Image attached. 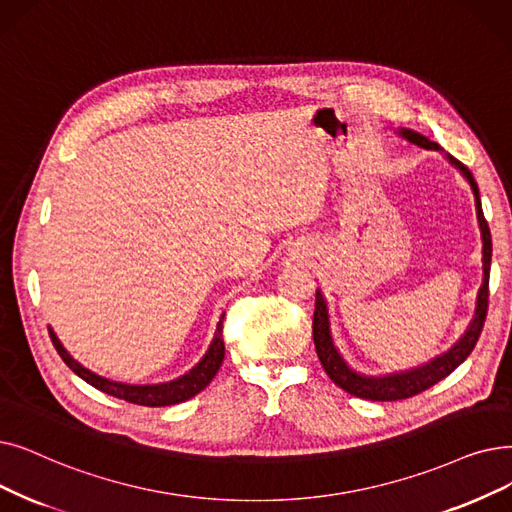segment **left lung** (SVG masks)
I'll list each match as a JSON object with an SVG mask.
<instances>
[{"label": "left lung", "instance_id": "left-lung-1", "mask_svg": "<svg viewBox=\"0 0 512 512\" xmlns=\"http://www.w3.org/2000/svg\"><path fill=\"white\" fill-rule=\"evenodd\" d=\"M399 136L406 138L408 142L422 146L427 150H441L439 144L431 142L429 138L420 136V133L412 129H399ZM448 161L464 175V180L471 184L473 196H475V209H477V221H479V230H481V242H483V282L479 286L477 301H475V316L469 324V328L464 330V335L456 345H452L446 353L437 355L431 362L422 364L418 368L406 370V372H395V374H385V376H366L355 372L347 362L343 360V355L335 347V341H332L330 335V316H328V305L324 295L320 293V288L316 291V311H314V343H316V353L330 376V381L339 385L343 391L362 397V399H372V402H395V399H406L412 395H418L425 389L433 387L441 379H446L448 374H452L466 358H469L471 351L475 349L479 335L483 330L485 314H487V299H490V265H492V234L490 228H487V221L483 217L481 209V198H479V188L473 173L469 167H464L460 161H456L450 154H446Z\"/></svg>", "mask_w": 512, "mask_h": 512}]
</instances>
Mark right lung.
Listing matches in <instances>:
<instances>
[{"instance_id":"add662e5","label":"right lung","mask_w":512,"mask_h":512,"mask_svg":"<svg viewBox=\"0 0 512 512\" xmlns=\"http://www.w3.org/2000/svg\"><path fill=\"white\" fill-rule=\"evenodd\" d=\"M221 322H224V316H221V320L217 322L215 337H213L207 353L203 355V360L198 362L190 372L180 376V379L169 381V383H159V385H127V383L104 379V376H98L96 372L87 370L77 360H73L71 353L62 347V343L54 335L52 328H50V337H52V343H54L58 355L64 360V364L69 366L77 376H81L85 383H90L92 387L100 389L102 393L125 399V402H129V404L161 408V406H173V404L186 402V399L194 397L196 393H201L213 381V376L217 374L221 362H224V355H226L224 337H221V328L224 326H221Z\"/></svg>"}]
</instances>
